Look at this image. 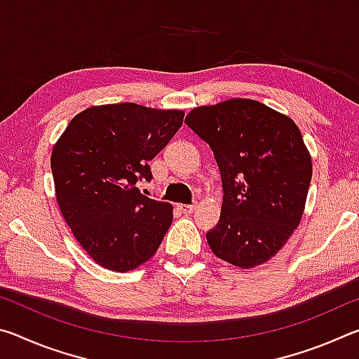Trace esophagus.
I'll list each match as a JSON object with an SVG mask.
<instances>
[{
  "label": "esophagus",
  "instance_id": "esophagus-1",
  "mask_svg": "<svg viewBox=\"0 0 359 359\" xmlns=\"http://www.w3.org/2000/svg\"><path fill=\"white\" fill-rule=\"evenodd\" d=\"M179 209L180 212H184V214H193L194 209H196V204H180Z\"/></svg>",
  "mask_w": 359,
  "mask_h": 359
}]
</instances>
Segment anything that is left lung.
Here are the masks:
<instances>
[{
    "mask_svg": "<svg viewBox=\"0 0 359 359\" xmlns=\"http://www.w3.org/2000/svg\"><path fill=\"white\" fill-rule=\"evenodd\" d=\"M185 123L209 144L222 175L210 250L242 269L266 263L287 244L306 208L312 160L299 128L247 98L194 107Z\"/></svg>",
    "mask_w": 359,
    "mask_h": 359,
    "instance_id": "8db88e82",
    "label": "left lung"
}]
</instances>
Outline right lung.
Masks as SVG:
<instances>
[{
	"label": "right lung",
	"mask_w": 359,
	"mask_h": 359,
	"mask_svg": "<svg viewBox=\"0 0 359 359\" xmlns=\"http://www.w3.org/2000/svg\"><path fill=\"white\" fill-rule=\"evenodd\" d=\"M184 111L118 102L77 114L53 145L57 203L76 241L109 271L154 257L172 223V205L139 191L149 161L171 141Z\"/></svg>",
	"instance_id": "add662e5"
}]
</instances>
